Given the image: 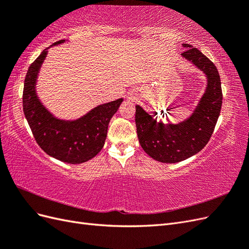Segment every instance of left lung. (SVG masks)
<instances>
[{"instance_id": "obj_1", "label": "left lung", "mask_w": 249, "mask_h": 249, "mask_svg": "<svg viewBox=\"0 0 249 249\" xmlns=\"http://www.w3.org/2000/svg\"><path fill=\"white\" fill-rule=\"evenodd\" d=\"M182 57L205 73L207 85L191 114L178 123H164L136 105L135 123L141 147L154 160L178 163L206 146L218 120L222 105L220 77L214 63L196 48L183 43Z\"/></svg>"}]
</instances>
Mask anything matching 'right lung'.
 Instances as JSON below:
<instances>
[{"mask_svg":"<svg viewBox=\"0 0 249 249\" xmlns=\"http://www.w3.org/2000/svg\"><path fill=\"white\" fill-rule=\"evenodd\" d=\"M69 40H59L41 52L30 65L24 84L22 107L27 122L38 145L49 156L69 163L91 160L104 147L108 125L124 99L101 104L76 119L55 116L37 94V81L49 49Z\"/></svg>","mask_w":249,"mask_h":249,"instance_id":"add662e5","label":"right lung"}]
</instances>
